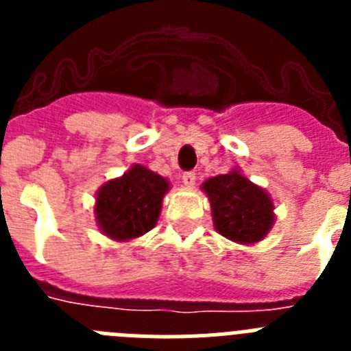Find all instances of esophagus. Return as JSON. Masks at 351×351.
<instances>
[{
	"label": "esophagus",
	"instance_id": "esophagus-1",
	"mask_svg": "<svg viewBox=\"0 0 351 351\" xmlns=\"http://www.w3.org/2000/svg\"><path fill=\"white\" fill-rule=\"evenodd\" d=\"M195 181H197V176H195V172H186L184 176H182V182H184L186 188H193Z\"/></svg>",
	"mask_w": 351,
	"mask_h": 351
}]
</instances>
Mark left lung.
Returning a JSON list of instances; mask_svg holds the SVG:
<instances>
[{"label":"left lung","mask_w":351,"mask_h":351,"mask_svg":"<svg viewBox=\"0 0 351 351\" xmlns=\"http://www.w3.org/2000/svg\"><path fill=\"white\" fill-rule=\"evenodd\" d=\"M202 191L210 202L214 228L228 241L256 244L274 225L271 195L239 169L204 181Z\"/></svg>","instance_id":"obj_1"}]
</instances>
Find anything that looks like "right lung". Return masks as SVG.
I'll return each instance as SVG.
<instances>
[{"instance_id": "1", "label": "right lung", "mask_w": 351, "mask_h": 351, "mask_svg": "<svg viewBox=\"0 0 351 351\" xmlns=\"http://www.w3.org/2000/svg\"><path fill=\"white\" fill-rule=\"evenodd\" d=\"M169 190L165 178L135 163L96 191V225L101 234L119 243L141 237L156 226Z\"/></svg>"}]
</instances>
